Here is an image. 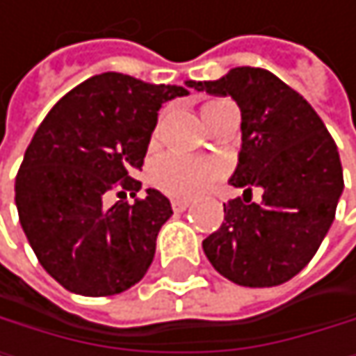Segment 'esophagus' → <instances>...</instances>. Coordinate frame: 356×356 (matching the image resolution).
<instances>
[{"label":"esophagus","mask_w":356,"mask_h":356,"mask_svg":"<svg viewBox=\"0 0 356 356\" xmlns=\"http://www.w3.org/2000/svg\"><path fill=\"white\" fill-rule=\"evenodd\" d=\"M188 206H191V202H188V200H172V208H174V212H184Z\"/></svg>","instance_id":"obj_1"}]
</instances>
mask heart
I'll return each instance as SVG.
<instances>
[{"mask_svg":"<svg viewBox=\"0 0 356 356\" xmlns=\"http://www.w3.org/2000/svg\"><path fill=\"white\" fill-rule=\"evenodd\" d=\"M229 102H208L202 108L204 120L210 122L218 116V112ZM159 138V129H154L152 140ZM222 174V163L218 159L210 156H191L180 152H165L154 159L150 165V180L152 184L163 191L165 195L180 200H191L204 193L218 176Z\"/></svg>","mask_w":356,"mask_h":356,"instance_id":"b5f03b06","label":"heart"}]
</instances>
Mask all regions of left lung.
Masks as SVG:
<instances>
[{"mask_svg": "<svg viewBox=\"0 0 356 356\" xmlns=\"http://www.w3.org/2000/svg\"><path fill=\"white\" fill-rule=\"evenodd\" d=\"M186 84L229 95L242 112V150L229 182L244 197L222 204L225 220L204 252L240 286H278L310 263L335 218L344 191L337 146L314 108L268 70L236 67ZM254 186L264 191L259 204L250 202Z\"/></svg>", "mask_w": 356, "mask_h": 356, "instance_id": "obj_1", "label": "left lung"}]
</instances>
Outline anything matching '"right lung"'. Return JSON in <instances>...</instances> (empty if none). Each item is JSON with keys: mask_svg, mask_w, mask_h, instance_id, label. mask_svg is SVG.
Returning <instances> with one entry per match:
<instances>
[{"mask_svg": "<svg viewBox=\"0 0 356 356\" xmlns=\"http://www.w3.org/2000/svg\"><path fill=\"white\" fill-rule=\"evenodd\" d=\"M188 91L106 72L78 84L46 114L16 174L14 200L42 268L63 289L106 297L148 272L156 236L172 216L163 193L104 204L112 188L134 197L159 108ZM120 191V193H122Z\"/></svg>", "mask_w": 356, "mask_h": 356, "instance_id": "1", "label": "right lung"}]
</instances>
